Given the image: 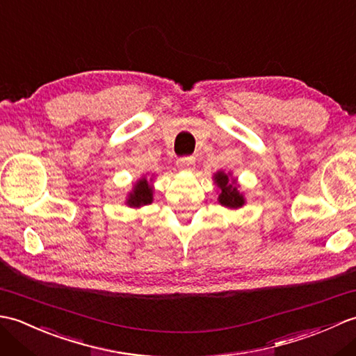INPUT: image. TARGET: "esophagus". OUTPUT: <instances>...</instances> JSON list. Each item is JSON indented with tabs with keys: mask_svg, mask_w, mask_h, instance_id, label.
I'll return each instance as SVG.
<instances>
[{
	"mask_svg": "<svg viewBox=\"0 0 356 356\" xmlns=\"http://www.w3.org/2000/svg\"><path fill=\"white\" fill-rule=\"evenodd\" d=\"M177 165L180 170L184 171H191L193 170V165H194V157L193 156H184L180 157L177 161Z\"/></svg>",
	"mask_w": 356,
	"mask_h": 356,
	"instance_id": "esophagus-1",
	"label": "esophagus"
}]
</instances>
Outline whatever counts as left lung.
Listing matches in <instances>:
<instances>
[{"label":"left lung","instance_id":"left-lung-1","mask_svg":"<svg viewBox=\"0 0 356 356\" xmlns=\"http://www.w3.org/2000/svg\"><path fill=\"white\" fill-rule=\"evenodd\" d=\"M214 179H216L218 188H220V190H222L220 195H218V202H220L222 205L228 207V208H240V207H243L245 199H243V195H241L237 191L236 182L229 184V179H228V176H226L225 172H217L216 176H214Z\"/></svg>","mask_w":356,"mask_h":356}]
</instances>
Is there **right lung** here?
<instances>
[{
    "label": "right lung",
    "mask_w": 356,
    "mask_h": 356,
    "mask_svg": "<svg viewBox=\"0 0 356 356\" xmlns=\"http://www.w3.org/2000/svg\"><path fill=\"white\" fill-rule=\"evenodd\" d=\"M153 202V188L148 185V182L145 179L139 180L138 184H136L133 193L130 194V197H128V205L130 207H142V205H148V203Z\"/></svg>",
    "instance_id": "add662e5"
}]
</instances>
